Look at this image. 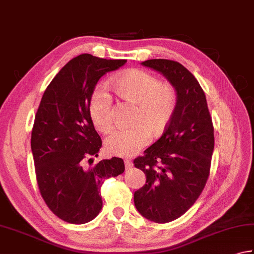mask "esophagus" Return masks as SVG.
<instances>
[{
    "label": "esophagus",
    "mask_w": 254,
    "mask_h": 254,
    "mask_svg": "<svg viewBox=\"0 0 254 254\" xmlns=\"http://www.w3.org/2000/svg\"><path fill=\"white\" fill-rule=\"evenodd\" d=\"M125 167H126V169L127 170H129V169H131L132 168V161L131 160H128V159H125Z\"/></svg>",
    "instance_id": "1"
}]
</instances>
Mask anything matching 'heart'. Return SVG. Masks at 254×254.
I'll return each instance as SVG.
<instances>
[{"label": "heart", "instance_id": "1", "mask_svg": "<svg viewBox=\"0 0 254 254\" xmlns=\"http://www.w3.org/2000/svg\"><path fill=\"white\" fill-rule=\"evenodd\" d=\"M115 92L122 99L137 105L131 128L117 129L105 140L109 154L131 156L150 140L152 133L159 135L168 126L177 107V94L169 85L148 71L130 69L117 75L112 80ZM89 115L99 131L108 132L113 128V100L104 86L94 90L89 102Z\"/></svg>", "mask_w": 254, "mask_h": 254}]
</instances>
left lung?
Instances as JSON below:
<instances>
[{
    "label": "left lung",
    "mask_w": 254,
    "mask_h": 254,
    "mask_svg": "<svg viewBox=\"0 0 254 254\" xmlns=\"http://www.w3.org/2000/svg\"><path fill=\"white\" fill-rule=\"evenodd\" d=\"M160 73L177 94V107L165 132L133 160L146 184L133 194L142 217L157 223L174 221L191 208L207 183L214 148L212 121L205 95L194 76L178 62L141 63Z\"/></svg>",
    "instance_id": "obj_1"
}]
</instances>
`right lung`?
I'll use <instances>...</instances> for the list:
<instances>
[{"label": "right lung", "instance_id": "right-lung-1", "mask_svg": "<svg viewBox=\"0 0 254 254\" xmlns=\"http://www.w3.org/2000/svg\"><path fill=\"white\" fill-rule=\"evenodd\" d=\"M126 60H105L82 54L70 60L43 95L35 115L31 148L37 185L52 212L64 221L83 224L103 208L104 179L125 170L122 158L98 157L102 139L89 115V102L99 78L126 64Z\"/></svg>", "mask_w": 254, "mask_h": 254}]
</instances>
